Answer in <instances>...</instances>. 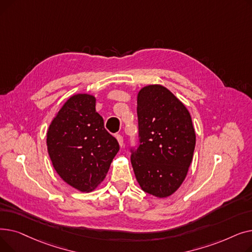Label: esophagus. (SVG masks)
Returning <instances> with one entry per match:
<instances>
[{
	"label": "esophagus",
	"instance_id": "obj_1",
	"mask_svg": "<svg viewBox=\"0 0 252 252\" xmlns=\"http://www.w3.org/2000/svg\"><path fill=\"white\" fill-rule=\"evenodd\" d=\"M116 140L118 141V144L121 147H124V138L121 135H116Z\"/></svg>",
	"mask_w": 252,
	"mask_h": 252
}]
</instances>
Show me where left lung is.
Segmentation results:
<instances>
[{"label": "left lung", "instance_id": "left-lung-1", "mask_svg": "<svg viewBox=\"0 0 252 252\" xmlns=\"http://www.w3.org/2000/svg\"><path fill=\"white\" fill-rule=\"evenodd\" d=\"M140 146L131 165L141 189L158 198L173 195L193 159L196 134L189 110L167 88L148 85L138 93Z\"/></svg>", "mask_w": 252, "mask_h": 252}]
</instances>
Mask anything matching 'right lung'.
I'll use <instances>...</instances> for the list:
<instances>
[{
  "instance_id": "right-lung-1",
  "label": "right lung",
  "mask_w": 252,
  "mask_h": 252,
  "mask_svg": "<svg viewBox=\"0 0 252 252\" xmlns=\"http://www.w3.org/2000/svg\"><path fill=\"white\" fill-rule=\"evenodd\" d=\"M47 148L59 177L72 188L89 193L104 181L119 145L96 111V97L81 93L66 100L53 118Z\"/></svg>"
}]
</instances>
